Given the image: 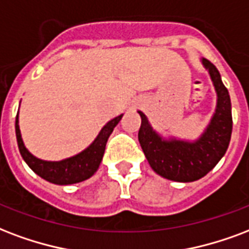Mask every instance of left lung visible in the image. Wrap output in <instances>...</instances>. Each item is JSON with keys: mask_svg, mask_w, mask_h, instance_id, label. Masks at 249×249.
Instances as JSON below:
<instances>
[{"mask_svg": "<svg viewBox=\"0 0 249 249\" xmlns=\"http://www.w3.org/2000/svg\"><path fill=\"white\" fill-rule=\"evenodd\" d=\"M201 64L208 70L215 89L217 106L208 126L197 140L163 137L151 126L145 113L138 111L141 116L138 141L146 159L154 172L172 181L191 183L204 178L221 160L230 143L232 132L230 95L217 68L206 58H201Z\"/></svg>", "mask_w": 249, "mask_h": 249, "instance_id": "left-lung-1", "label": "left lung"}]
</instances>
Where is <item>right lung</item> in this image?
Listing matches in <instances>:
<instances>
[{"instance_id": "obj_1", "label": "right lung", "mask_w": 249, "mask_h": 249, "mask_svg": "<svg viewBox=\"0 0 249 249\" xmlns=\"http://www.w3.org/2000/svg\"><path fill=\"white\" fill-rule=\"evenodd\" d=\"M18 117L19 116L17 115L15 134H17L19 151H20V155L24 159V162L27 163L28 167L35 172L36 175H39L49 183L57 184V185H70V184L81 183L83 180H87L98 171L100 162L103 159L108 137L111 136L115 126L119 124L123 115L108 121L89 147L70 158L56 160V162L36 158L35 155H32L28 151L27 147L24 146L23 140H22Z\"/></svg>"}]
</instances>
